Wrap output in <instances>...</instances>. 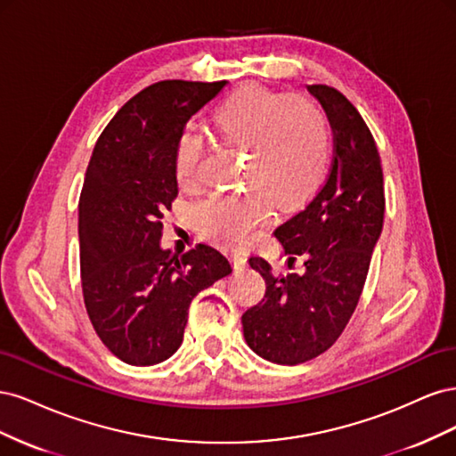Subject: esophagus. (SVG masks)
I'll list each match as a JSON object with an SVG mask.
<instances>
[{
	"mask_svg": "<svg viewBox=\"0 0 456 456\" xmlns=\"http://www.w3.org/2000/svg\"><path fill=\"white\" fill-rule=\"evenodd\" d=\"M232 260H233V266H236L238 270H243L245 265H247V258H245L243 253H233Z\"/></svg>",
	"mask_w": 456,
	"mask_h": 456,
	"instance_id": "esophagus-1",
	"label": "esophagus"
}]
</instances>
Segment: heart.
Returning <instances> with one entry per match:
<instances>
[{
    "label": "heart",
    "instance_id": "b5f03b06",
    "mask_svg": "<svg viewBox=\"0 0 456 456\" xmlns=\"http://www.w3.org/2000/svg\"><path fill=\"white\" fill-rule=\"evenodd\" d=\"M213 131L228 144L247 150L245 181L255 186L215 194L191 211L203 236L243 245L266 218L272 200L297 205L322 188L330 167V129L322 106L310 96L245 86L211 114ZM205 139L184 127L173 146V171L181 188L200 184Z\"/></svg>",
    "mask_w": 456,
    "mask_h": 456
}]
</instances>
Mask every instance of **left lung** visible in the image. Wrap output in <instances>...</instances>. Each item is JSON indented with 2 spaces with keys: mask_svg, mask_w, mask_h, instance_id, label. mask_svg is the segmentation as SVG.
<instances>
[{
  "mask_svg": "<svg viewBox=\"0 0 456 456\" xmlns=\"http://www.w3.org/2000/svg\"><path fill=\"white\" fill-rule=\"evenodd\" d=\"M308 91L333 129V163L315 196L273 232L289 266L305 256L306 270L275 275L265 258L251 256L266 293L241 315L249 348L280 365L310 362L342 335L384 223L382 165L367 123L335 87L308 86Z\"/></svg>",
  "mask_w": 456,
  "mask_h": 456,
  "instance_id": "1",
  "label": "left lung"
}]
</instances>
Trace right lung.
<instances>
[{
    "mask_svg": "<svg viewBox=\"0 0 456 456\" xmlns=\"http://www.w3.org/2000/svg\"><path fill=\"white\" fill-rule=\"evenodd\" d=\"M226 81L167 79L119 108L94 144L79 196V270L89 320L121 362L144 367L183 344L190 302L232 272L200 243L178 256L159 247L178 194L173 146Z\"/></svg>",
    "mask_w": 456,
    "mask_h": 456,
    "instance_id": "1",
    "label": "right lung"
}]
</instances>
